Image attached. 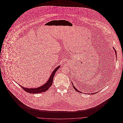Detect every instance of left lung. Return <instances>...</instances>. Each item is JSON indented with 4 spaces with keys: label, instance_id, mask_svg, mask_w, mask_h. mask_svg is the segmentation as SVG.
Wrapping results in <instances>:
<instances>
[{
    "label": "left lung",
    "instance_id": "1",
    "mask_svg": "<svg viewBox=\"0 0 123 123\" xmlns=\"http://www.w3.org/2000/svg\"><path fill=\"white\" fill-rule=\"evenodd\" d=\"M113 49L115 50V53H116V57H117V52H116V50L115 49V48H113ZM72 85H73L72 84ZM73 88L75 89V90L76 91H78V92H80V91H79L77 88H75L74 86H73ZM93 94H96V93H91V94H92V95Z\"/></svg>",
    "mask_w": 123,
    "mask_h": 123
}]
</instances>
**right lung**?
<instances>
[{"instance_id": "add662e5", "label": "right lung", "mask_w": 123, "mask_h": 123, "mask_svg": "<svg viewBox=\"0 0 123 123\" xmlns=\"http://www.w3.org/2000/svg\"><path fill=\"white\" fill-rule=\"evenodd\" d=\"M60 67V66H59L58 67H56L54 70L53 71L51 75V76L49 78V79L48 80V81H47V82L43 84V86L39 87L38 88H24L23 87H22L21 85H20L21 86V87H22V88L26 92H28L29 93H32V94H37V93H42V92H44L46 91H47L49 88L52 86V83L53 82V77L54 76L55 73H56V71L58 70V69Z\"/></svg>"}]
</instances>
